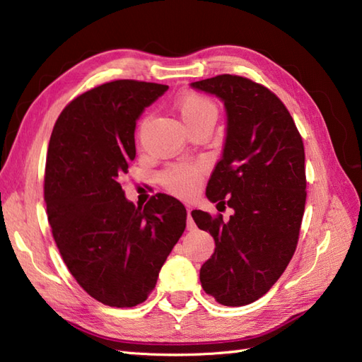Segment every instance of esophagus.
Returning a JSON list of instances; mask_svg holds the SVG:
<instances>
[{
    "label": "esophagus",
    "mask_w": 362,
    "mask_h": 362,
    "mask_svg": "<svg viewBox=\"0 0 362 362\" xmlns=\"http://www.w3.org/2000/svg\"><path fill=\"white\" fill-rule=\"evenodd\" d=\"M187 213H188V218H187V230H189V232H193V230H196V222L193 221V216H191V209H189V206L187 209Z\"/></svg>",
    "instance_id": "1"
}]
</instances>
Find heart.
I'll return each instance as SVG.
<instances>
[{
	"label": "heart",
	"mask_w": 362,
	"mask_h": 362,
	"mask_svg": "<svg viewBox=\"0 0 362 362\" xmlns=\"http://www.w3.org/2000/svg\"><path fill=\"white\" fill-rule=\"evenodd\" d=\"M175 110L180 115L183 124L188 130L202 124H214L218 117V109L210 98L194 91H187L175 101ZM149 118L146 117L140 122V130L148 126ZM204 175V166L197 163H180L165 169L160 175L161 185L169 193L177 196H191L197 189Z\"/></svg>",
	"instance_id": "1"
}]
</instances>
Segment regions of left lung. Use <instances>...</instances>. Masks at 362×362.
Wrapping results in <instances>:
<instances>
[{
	"label": "left lung",
	"mask_w": 362,
	"mask_h": 362,
	"mask_svg": "<svg viewBox=\"0 0 362 362\" xmlns=\"http://www.w3.org/2000/svg\"><path fill=\"white\" fill-rule=\"evenodd\" d=\"M191 87L224 103V152L206 197L235 211L228 222L191 211L216 244L201 283L221 305L244 306L274 286L296 252L306 201L303 141L284 104L257 82L221 74Z\"/></svg>",
	"instance_id": "obj_1"
}]
</instances>
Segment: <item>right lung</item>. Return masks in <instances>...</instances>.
Segmentation results:
<instances>
[{
    "label": "right lung",
    "mask_w": 362,
    "mask_h": 362,
    "mask_svg": "<svg viewBox=\"0 0 362 362\" xmlns=\"http://www.w3.org/2000/svg\"><path fill=\"white\" fill-rule=\"evenodd\" d=\"M168 90L152 82L103 83L68 104L56 121L45 168V202L68 271L98 302L143 303L187 227V210L166 194L141 206L121 179L135 158V126Z\"/></svg>",
    "instance_id": "obj_1"
}]
</instances>
